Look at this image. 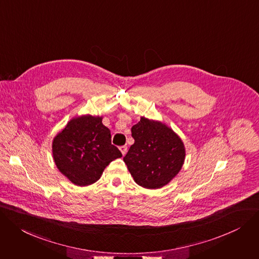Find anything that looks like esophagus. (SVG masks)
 <instances>
[{"label":"esophagus","mask_w":259,"mask_h":259,"mask_svg":"<svg viewBox=\"0 0 259 259\" xmlns=\"http://www.w3.org/2000/svg\"><path fill=\"white\" fill-rule=\"evenodd\" d=\"M120 151H121L122 155H123V156H125V155H126V153H127V147H126V146H122V147H120Z\"/></svg>","instance_id":"1"}]
</instances>
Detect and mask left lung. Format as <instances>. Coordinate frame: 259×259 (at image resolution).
Wrapping results in <instances>:
<instances>
[{"label": "left lung", "mask_w": 259, "mask_h": 259, "mask_svg": "<svg viewBox=\"0 0 259 259\" xmlns=\"http://www.w3.org/2000/svg\"><path fill=\"white\" fill-rule=\"evenodd\" d=\"M134 144L124 162L136 184L147 189L167 185L181 170L185 147L171 128L142 116L131 128Z\"/></svg>", "instance_id": "8db88e82"}]
</instances>
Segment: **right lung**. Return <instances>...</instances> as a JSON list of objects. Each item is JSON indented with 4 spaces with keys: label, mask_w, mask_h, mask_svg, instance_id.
<instances>
[{
    "label": "right lung",
    "mask_w": 259,
    "mask_h": 259,
    "mask_svg": "<svg viewBox=\"0 0 259 259\" xmlns=\"http://www.w3.org/2000/svg\"><path fill=\"white\" fill-rule=\"evenodd\" d=\"M53 155L58 169L76 186L97 182L105 167L122 153L111 145L110 130L102 116L90 114L73 117L57 134Z\"/></svg>",
    "instance_id": "add662e5"
}]
</instances>
